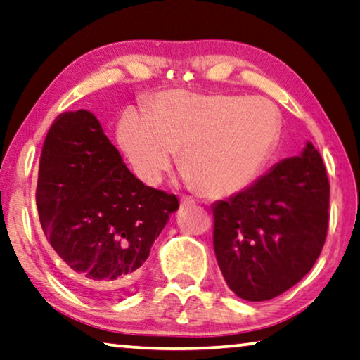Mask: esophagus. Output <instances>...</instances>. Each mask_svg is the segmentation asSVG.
I'll return each instance as SVG.
<instances>
[{
  "label": "esophagus",
  "instance_id": "esophagus-1",
  "mask_svg": "<svg viewBox=\"0 0 360 360\" xmlns=\"http://www.w3.org/2000/svg\"><path fill=\"white\" fill-rule=\"evenodd\" d=\"M194 203H195V200L192 197H187V195L181 197V205L182 207H191V205H194Z\"/></svg>",
  "mask_w": 360,
  "mask_h": 360
}]
</instances>
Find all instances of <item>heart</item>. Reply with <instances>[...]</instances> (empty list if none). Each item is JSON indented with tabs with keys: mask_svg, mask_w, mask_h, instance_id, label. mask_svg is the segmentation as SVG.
<instances>
[{
	"mask_svg": "<svg viewBox=\"0 0 360 360\" xmlns=\"http://www.w3.org/2000/svg\"><path fill=\"white\" fill-rule=\"evenodd\" d=\"M281 131L280 111L265 98L169 90L143 112L126 111L117 141L143 184L157 186L179 153L189 184L207 197H226L264 173Z\"/></svg>",
	"mask_w": 360,
	"mask_h": 360,
	"instance_id": "obj_1",
	"label": "heart"
}]
</instances>
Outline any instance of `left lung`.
Here are the masks:
<instances>
[{"mask_svg":"<svg viewBox=\"0 0 360 360\" xmlns=\"http://www.w3.org/2000/svg\"><path fill=\"white\" fill-rule=\"evenodd\" d=\"M328 205V176L310 142L299 157L214 203V255L236 296L260 302L302 280L325 244Z\"/></svg>","mask_w":360,"mask_h":360,"instance_id":"obj_1","label":"left lung"}]
</instances>
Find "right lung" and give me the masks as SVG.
<instances>
[{
  "label": "right lung",
  "instance_id": "obj_1",
  "mask_svg": "<svg viewBox=\"0 0 360 360\" xmlns=\"http://www.w3.org/2000/svg\"><path fill=\"white\" fill-rule=\"evenodd\" d=\"M37 210L48 243L71 278L95 299L134 281L169 214L174 194L137 179L87 110L53 121L41 147Z\"/></svg>",
  "mask_w": 360,
  "mask_h": 360
}]
</instances>
